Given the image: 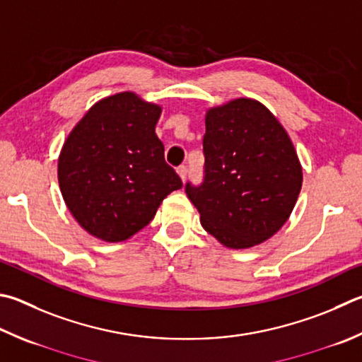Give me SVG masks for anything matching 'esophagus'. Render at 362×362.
<instances>
[{
  "mask_svg": "<svg viewBox=\"0 0 362 362\" xmlns=\"http://www.w3.org/2000/svg\"><path fill=\"white\" fill-rule=\"evenodd\" d=\"M177 174L180 175V179H182V182H185V179H187V175H188V168L187 166H180V168H177Z\"/></svg>",
  "mask_w": 362,
  "mask_h": 362,
  "instance_id": "obj_1",
  "label": "esophagus"
}]
</instances>
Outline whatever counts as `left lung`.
<instances>
[{"mask_svg": "<svg viewBox=\"0 0 362 362\" xmlns=\"http://www.w3.org/2000/svg\"><path fill=\"white\" fill-rule=\"evenodd\" d=\"M204 182L187 183L201 225L221 245H259L290 218L302 187L296 148L271 110L252 98L207 109Z\"/></svg>", "mask_w": 362, "mask_h": 362, "instance_id": "obj_1", "label": "left lung"}]
</instances>
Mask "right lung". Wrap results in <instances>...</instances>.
Wrapping results in <instances>:
<instances>
[{"instance_id":"1","label":"right lung","mask_w":362,"mask_h":362,"mask_svg":"<svg viewBox=\"0 0 362 362\" xmlns=\"http://www.w3.org/2000/svg\"><path fill=\"white\" fill-rule=\"evenodd\" d=\"M161 110L122 91L95 103L64 141L58 183L69 212L93 238L128 240L182 188L155 133Z\"/></svg>"}]
</instances>
